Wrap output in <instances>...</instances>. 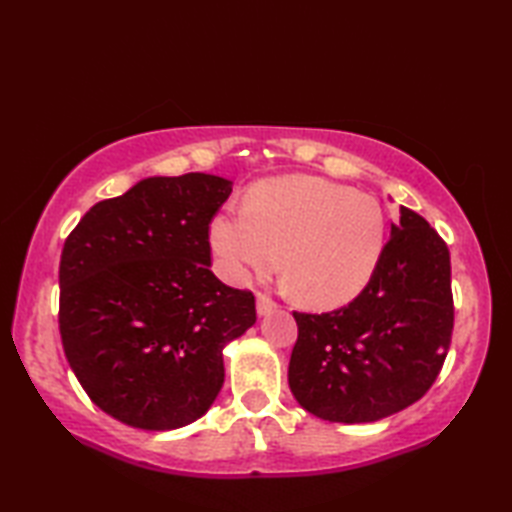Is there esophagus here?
Masks as SVG:
<instances>
[{"mask_svg": "<svg viewBox=\"0 0 512 512\" xmlns=\"http://www.w3.org/2000/svg\"><path fill=\"white\" fill-rule=\"evenodd\" d=\"M275 308H277L275 301L259 292V295H257V314H259V317H268V314L273 312Z\"/></svg>", "mask_w": 512, "mask_h": 512, "instance_id": "1", "label": "esophagus"}]
</instances>
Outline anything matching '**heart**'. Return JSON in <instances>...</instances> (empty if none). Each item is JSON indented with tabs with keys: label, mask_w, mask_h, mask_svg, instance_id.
<instances>
[{
	"label": "heart",
	"mask_w": 512,
	"mask_h": 512,
	"mask_svg": "<svg viewBox=\"0 0 512 512\" xmlns=\"http://www.w3.org/2000/svg\"><path fill=\"white\" fill-rule=\"evenodd\" d=\"M209 242L222 275L244 284L279 262L310 308L354 301L376 275L387 244L385 211L376 198L317 176L259 182L248 206L217 213Z\"/></svg>",
	"instance_id": "b5f03b06"
}]
</instances>
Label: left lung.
Masks as SVG:
<instances>
[{
    "mask_svg": "<svg viewBox=\"0 0 512 512\" xmlns=\"http://www.w3.org/2000/svg\"><path fill=\"white\" fill-rule=\"evenodd\" d=\"M295 314L288 385L330 422H376L413 405L438 378L453 332L451 257L429 222L400 206L376 275L347 306Z\"/></svg>",
    "mask_w": 512,
    "mask_h": 512,
    "instance_id": "8db88e82",
    "label": "left lung"
}]
</instances>
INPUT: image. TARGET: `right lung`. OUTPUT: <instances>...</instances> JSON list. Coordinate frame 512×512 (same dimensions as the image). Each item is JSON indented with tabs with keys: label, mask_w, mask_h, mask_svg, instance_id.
<instances>
[{
	"label": "right lung",
	"mask_w": 512,
	"mask_h": 512,
	"mask_svg": "<svg viewBox=\"0 0 512 512\" xmlns=\"http://www.w3.org/2000/svg\"><path fill=\"white\" fill-rule=\"evenodd\" d=\"M233 182L154 176L94 204L63 244L59 330L85 394L147 431L202 418L224 385V347L255 297L211 273L209 224Z\"/></svg>",
	"instance_id": "add662e5"
}]
</instances>
